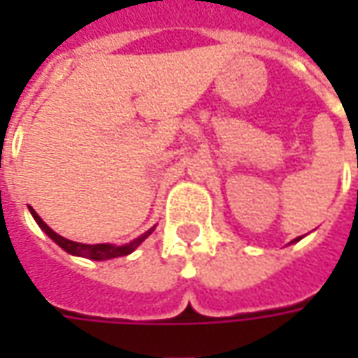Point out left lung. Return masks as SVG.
Listing matches in <instances>:
<instances>
[{"label": "left lung", "instance_id": "obj_1", "mask_svg": "<svg viewBox=\"0 0 358 358\" xmlns=\"http://www.w3.org/2000/svg\"><path fill=\"white\" fill-rule=\"evenodd\" d=\"M299 240H301V238H295V240H293V241H292V243H295V241H299Z\"/></svg>", "mask_w": 358, "mask_h": 358}]
</instances>
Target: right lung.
Returning a JSON list of instances; mask_svg holds the SVG:
<instances>
[{
    "instance_id": "add662e5",
    "label": "right lung",
    "mask_w": 358,
    "mask_h": 358,
    "mask_svg": "<svg viewBox=\"0 0 358 358\" xmlns=\"http://www.w3.org/2000/svg\"><path fill=\"white\" fill-rule=\"evenodd\" d=\"M30 215L34 217L38 226L50 236L51 240L57 243L59 248L65 249L66 253H71V255L86 257V259H92V261H109V259H117V257L130 255V253L140 248L141 243L151 236V232L155 230V226H153V228H149L148 232L141 234L140 238H136V240H132L130 243H124V245H115V243H95V245H90V243H78V241L66 240L63 236H59L57 232H53L50 226L45 224L42 218L38 217V213H36L34 209H30Z\"/></svg>"
}]
</instances>
